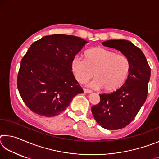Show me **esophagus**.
I'll list each match as a JSON object with an SVG mask.
<instances>
[{
    "label": "esophagus",
    "mask_w": 159,
    "mask_h": 159,
    "mask_svg": "<svg viewBox=\"0 0 159 159\" xmlns=\"http://www.w3.org/2000/svg\"><path fill=\"white\" fill-rule=\"evenodd\" d=\"M83 92H84L85 93H90L92 91L88 90V89H86V88H83Z\"/></svg>",
    "instance_id": "1"
}]
</instances>
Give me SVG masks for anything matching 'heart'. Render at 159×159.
I'll use <instances>...</instances> for the list:
<instances>
[{"instance_id":"1","label":"heart","mask_w":159,"mask_h":159,"mask_svg":"<svg viewBox=\"0 0 159 159\" xmlns=\"http://www.w3.org/2000/svg\"><path fill=\"white\" fill-rule=\"evenodd\" d=\"M85 60L75 57L71 61V70L78 82L84 83L95 78L90 86L106 92H114L123 85L130 71L127 57L102 47L93 48L84 53Z\"/></svg>"}]
</instances>
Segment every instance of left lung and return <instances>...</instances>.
<instances>
[{
	"instance_id": "obj_1",
	"label": "left lung",
	"mask_w": 159,
	"mask_h": 159,
	"mask_svg": "<svg viewBox=\"0 0 159 159\" xmlns=\"http://www.w3.org/2000/svg\"><path fill=\"white\" fill-rule=\"evenodd\" d=\"M106 47L120 51L130 61L128 79L114 93L102 94L100 102L91 108L97 123L109 130L128 125L138 114L147 99L151 69L144 53L127 40H109Z\"/></svg>"
}]
</instances>
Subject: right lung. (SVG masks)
I'll return each mask as SVG.
<instances>
[{
	"instance_id": "add662e5",
	"label": "right lung",
	"mask_w": 159,
	"mask_h": 159,
	"mask_svg": "<svg viewBox=\"0 0 159 159\" xmlns=\"http://www.w3.org/2000/svg\"><path fill=\"white\" fill-rule=\"evenodd\" d=\"M88 43L75 36L54 34L29 47L21 61L17 88L32 111L55 116L75 96L83 93L71 71V61Z\"/></svg>"
}]
</instances>
